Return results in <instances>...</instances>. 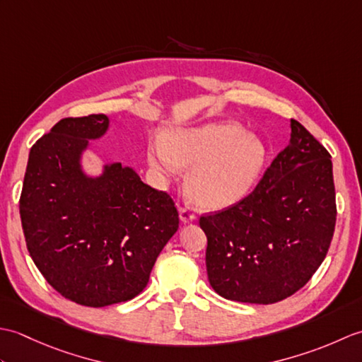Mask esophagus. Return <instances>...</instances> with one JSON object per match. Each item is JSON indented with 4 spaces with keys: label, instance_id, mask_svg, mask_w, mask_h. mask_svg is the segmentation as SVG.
<instances>
[{
    "label": "esophagus",
    "instance_id": "esophagus-1",
    "mask_svg": "<svg viewBox=\"0 0 362 362\" xmlns=\"http://www.w3.org/2000/svg\"><path fill=\"white\" fill-rule=\"evenodd\" d=\"M179 214H180V221L185 222V224L187 222H193L196 219V211L193 206H189L188 204L179 206Z\"/></svg>",
    "mask_w": 362,
    "mask_h": 362
}]
</instances>
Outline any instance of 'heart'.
<instances>
[{
	"label": "heart",
	"instance_id": "1",
	"mask_svg": "<svg viewBox=\"0 0 362 362\" xmlns=\"http://www.w3.org/2000/svg\"><path fill=\"white\" fill-rule=\"evenodd\" d=\"M149 165L165 179L189 169L187 191L205 210H224L250 193L266 161V146L236 122L174 130L148 148Z\"/></svg>",
	"mask_w": 362,
	"mask_h": 362
}]
</instances>
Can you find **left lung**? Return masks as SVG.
I'll return each instance as SVG.
<instances>
[{"label":"left lung","instance_id":"1","mask_svg":"<svg viewBox=\"0 0 362 362\" xmlns=\"http://www.w3.org/2000/svg\"><path fill=\"white\" fill-rule=\"evenodd\" d=\"M206 274L221 297L269 305L294 294L325 259L336 224L332 156L298 121L243 201L199 219Z\"/></svg>","mask_w":362,"mask_h":362}]
</instances>
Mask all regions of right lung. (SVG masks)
<instances>
[{"label": "right lung", "mask_w": 362, "mask_h": 362, "mask_svg": "<svg viewBox=\"0 0 362 362\" xmlns=\"http://www.w3.org/2000/svg\"><path fill=\"white\" fill-rule=\"evenodd\" d=\"M109 129V117L64 118L30 148L20 196L29 255L60 296L83 306L127 302L146 288L161 249L179 228L165 191L132 168L109 163L82 171L88 140Z\"/></svg>", "instance_id": "right-lung-1"}]
</instances>
